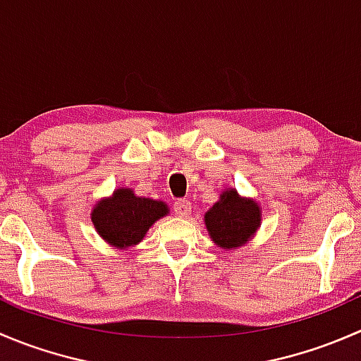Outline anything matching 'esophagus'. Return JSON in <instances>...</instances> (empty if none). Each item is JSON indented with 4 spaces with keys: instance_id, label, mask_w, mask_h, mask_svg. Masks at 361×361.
Wrapping results in <instances>:
<instances>
[{
    "instance_id": "esophagus-1",
    "label": "esophagus",
    "mask_w": 361,
    "mask_h": 361,
    "mask_svg": "<svg viewBox=\"0 0 361 361\" xmlns=\"http://www.w3.org/2000/svg\"><path fill=\"white\" fill-rule=\"evenodd\" d=\"M192 211V202L188 199H178L174 202V213L181 218H187Z\"/></svg>"
}]
</instances>
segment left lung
<instances>
[{
  "instance_id": "left-lung-1",
  "label": "left lung",
  "mask_w": 361,
  "mask_h": 361,
  "mask_svg": "<svg viewBox=\"0 0 361 361\" xmlns=\"http://www.w3.org/2000/svg\"><path fill=\"white\" fill-rule=\"evenodd\" d=\"M211 239L225 250L238 248L246 243L260 225V207L253 201L241 199L235 190L220 195L204 216Z\"/></svg>"
}]
</instances>
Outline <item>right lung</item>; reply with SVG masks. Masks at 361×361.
<instances>
[{
    "instance_id": "obj_1",
    "label": "right lung",
    "mask_w": 361,
    "mask_h": 361,
    "mask_svg": "<svg viewBox=\"0 0 361 361\" xmlns=\"http://www.w3.org/2000/svg\"><path fill=\"white\" fill-rule=\"evenodd\" d=\"M164 214H167L164 202L136 197L129 188H120L111 199H104L94 207L92 224L110 245L127 248L137 245Z\"/></svg>"
}]
</instances>
